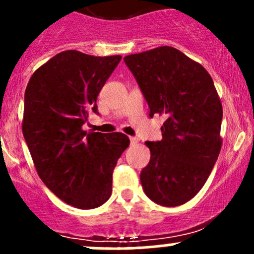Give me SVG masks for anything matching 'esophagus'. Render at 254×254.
Masks as SVG:
<instances>
[{
    "instance_id": "34e87169",
    "label": "esophagus",
    "mask_w": 254,
    "mask_h": 254,
    "mask_svg": "<svg viewBox=\"0 0 254 254\" xmlns=\"http://www.w3.org/2000/svg\"><path fill=\"white\" fill-rule=\"evenodd\" d=\"M137 141H139V139H137V137H135V136L130 137V142H131V145H135Z\"/></svg>"
}]
</instances>
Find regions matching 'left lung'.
I'll list each match as a JSON object with an SVG mask.
<instances>
[{"label":"left lung","instance_id":"1","mask_svg":"<svg viewBox=\"0 0 254 254\" xmlns=\"http://www.w3.org/2000/svg\"><path fill=\"white\" fill-rule=\"evenodd\" d=\"M150 108L166 114L161 141L151 151L140 179L146 195L178 206L203 188L221 150L222 106L211 76L179 50L160 47L124 58Z\"/></svg>","mask_w":254,"mask_h":254}]
</instances>
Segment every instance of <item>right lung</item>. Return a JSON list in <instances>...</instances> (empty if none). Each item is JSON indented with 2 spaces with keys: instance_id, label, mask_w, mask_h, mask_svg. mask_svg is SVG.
Returning a JSON list of instances; mask_svg holds the SVG:
<instances>
[{
  "instance_id": "obj_1",
  "label": "right lung",
  "mask_w": 254,
  "mask_h": 254,
  "mask_svg": "<svg viewBox=\"0 0 254 254\" xmlns=\"http://www.w3.org/2000/svg\"><path fill=\"white\" fill-rule=\"evenodd\" d=\"M122 56L58 54L38 68L24 93L23 136L37 172L58 198L94 209L112 194V176L130 140L122 132H87L89 112Z\"/></svg>"
}]
</instances>
